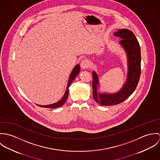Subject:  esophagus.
<instances>
[{
    "label": "esophagus",
    "instance_id": "1",
    "mask_svg": "<svg viewBox=\"0 0 160 160\" xmlns=\"http://www.w3.org/2000/svg\"><path fill=\"white\" fill-rule=\"evenodd\" d=\"M89 62L86 59H84V60H82L81 61V67L82 68H88L89 67Z\"/></svg>",
    "mask_w": 160,
    "mask_h": 160
}]
</instances>
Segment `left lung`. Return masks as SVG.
I'll list each match as a JSON object with an SVG mask.
<instances>
[{"label":"left lung","mask_w":160,"mask_h":160,"mask_svg":"<svg viewBox=\"0 0 160 160\" xmlns=\"http://www.w3.org/2000/svg\"><path fill=\"white\" fill-rule=\"evenodd\" d=\"M114 36L122 39L119 42L126 52L128 59V75L121 90L113 94H102L97 91L98 80L96 73L93 72V97L97 103L103 106L113 105L124 102L136 90L141 73L140 48L134 34L129 29H122L115 32Z\"/></svg>","instance_id":"left-lung-1"}]
</instances>
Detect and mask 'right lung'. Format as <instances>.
<instances>
[{
	"mask_svg": "<svg viewBox=\"0 0 160 160\" xmlns=\"http://www.w3.org/2000/svg\"><path fill=\"white\" fill-rule=\"evenodd\" d=\"M80 71V66L79 65H77L73 69L71 75H70V77H69V79L68 81V86H67V91L65 93V95L63 96V97L62 98V99L61 100H60L59 102L55 103H53V104H51V105H37L39 107H43V108H58V107H60L61 106H62L66 102V100H67V98H68V96L69 93V87L70 86L71 84L72 83V82L74 81V79H75V78L76 77V76H78V74H79Z\"/></svg>",
	"mask_w": 160,
	"mask_h": 160,
	"instance_id": "1",
	"label": "right lung"
}]
</instances>
